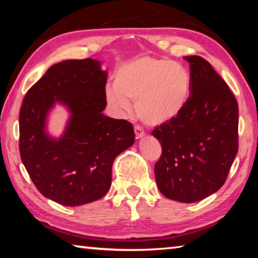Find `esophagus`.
Masks as SVG:
<instances>
[{
    "mask_svg": "<svg viewBox=\"0 0 258 258\" xmlns=\"http://www.w3.org/2000/svg\"><path fill=\"white\" fill-rule=\"evenodd\" d=\"M134 133L137 139H142L145 137V131H143L140 126H134Z\"/></svg>",
    "mask_w": 258,
    "mask_h": 258,
    "instance_id": "esophagus-1",
    "label": "esophagus"
}]
</instances>
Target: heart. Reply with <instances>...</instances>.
I'll use <instances>...</instances> for the list:
<instances>
[{
    "mask_svg": "<svg viewBox=\"0 0 258 258\" xmlns=\"http://www.w3.org/2000/svg\"><path fill=\"white\" fill-rule=\"evenodd\" d=\"M191 94L187 69L168 59L140 56L121 67L113 86L106 90L107 102L120 115L130 102L143 123L158 126L171 121L184 109Z\"/></svg>",
    "mask_w": 258,
    "mask_h": 258,
    "instance_id": "obj_1",
    "label": "heart"
}]
</instances>
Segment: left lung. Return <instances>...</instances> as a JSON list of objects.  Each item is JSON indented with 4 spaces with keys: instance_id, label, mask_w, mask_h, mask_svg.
<instances>
[{
    "instance_id": "left-lung-1",
    "label": "left lung",
    "mask_w": 258,
    "mask_h": 258,
    "mask_svg": "<svg viewBox=\"0 0 258 258\" xmlns=\"http://www.w3.org/2000/svg\"><path fill=\"white\" fill-rule=\"evenodd\" d=\"M191 95L180 115L152 131L163 148L155 165L159 191L196 203L224 184L238 152V102L202 56L189 55Z\"/></svg>"
}]
</instances>
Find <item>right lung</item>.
I'll list each match as a JSON object with an SVG mask.
<instances>
[{"instance_id":"obj_1","label":"right lung","mask_w":258,"mask_h":258,"mask_svg":"<svg viewBox=\"0 0 258 258\" xmlns=\"http://www.w3.org/2000/svg\"><path fill=\"white\" fill-rule=\"evenodd\" d=\"M108 74L95 59L66 60L47 69L24 98L19 115V150L37 190L63 206L95 202L111 185L112 163L133 146V125L102 112ZM56 103L70 119L56 139L46 130Z\"/></svg>"}]
</instances>
